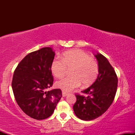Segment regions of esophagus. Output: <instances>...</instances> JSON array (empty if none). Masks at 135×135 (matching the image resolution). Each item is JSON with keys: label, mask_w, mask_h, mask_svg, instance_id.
<instances>
[{"label": "esophagus", "mask_w": 135, "mask_h": 135, "mask_svg": "<svg viewBox=\"0 0 135 135\" xmlns=\"http://www.w3.org/2000/svg\"><path fill=\"white\" fill-rule=\"evenodd\" d=\"M68 94H69V93H68L65 92V91H63V92H62V95H63V97H66V96H67Z\"/></svg>", "instance_id": "obj_1"}]
</instances>
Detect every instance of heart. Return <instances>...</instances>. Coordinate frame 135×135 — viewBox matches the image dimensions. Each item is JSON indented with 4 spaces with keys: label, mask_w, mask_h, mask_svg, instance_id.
Here are the masks:
<instances>
[{
    "label": "heart",
    "mask_w": 135,
    "mask_h": 135,
    "mask_svg": "<svg viewBox=\"0 0 135 135\" xmlns=\"http://www.w3.org/2000/svg\"><path fill=\"white\" fill-rule=\"evenodd\" d=\"M61 59L56 58L51 64V70L54 76L61 78L71 69L70 75L58 80L56 86L63 91H70L80 85L88 86L97 79L99 72L98 65L89 55L79 49L69 51L63 54Z\"/></svg>",
    "instance_id": "b5f03b06"
}]
</instances>
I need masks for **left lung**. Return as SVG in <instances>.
Returning a JSON list of instances; mask_svg holds the SVG:
<instances>
[{"instance_id":"left-lung-1","label":"left lung","mask_w":135,"mask_h":135,"mask_svg":"<svg viewBox=\"0 0 135 135\" xmlns=\"http://www.w3.org/2000/svg\"><path fill=\"white\" fill-rule=\"evenodd\" d=\"M98 62L99 73L94 83L82 93L84 97L75 94L76 102L73 106L75 114L84 120H93L104 114L115 98L117 88V79L115 70L103 55H94Z\"/></svg>"}]
</instances>
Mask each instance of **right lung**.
<instances>
[{"instance_id": "1", "label": "right lung", "mask_w": 135, "mask_h": 135, "mask_svg": "<svg viewBox=\"0 0 135 135\" xmlns=\"http://www.w3.org/2000/svg\"><path fill=\"white\" fill-rule=\"evenodd\" d=\"M55 55L51 47L41 48L26 56L14 72L15 100L23 112L37 120L50 117L62 97L60 89L46 91L53 84L51 64Z\"/></svg>"}]
</instances>
